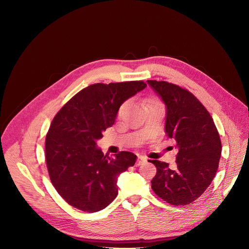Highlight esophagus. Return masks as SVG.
Masks as SVG:
<instances>
[{"instance_id":"obj_1","label":"esophagus","mask_w":249,"mask_h":249,"mask_svg":"<svg viewBox=\"0 0 249 249\" xmlns=\"http://www.w3.org/2000/svg\"><path fill=\"white\" fill-rule=\"evenodd\" d=\"M146 161H147V159H146L145 157H143V156H139V157H138V160H137V162H136V166L139 167V166H141L142 164H143V163L146 162Z\"/></svg>"}]
</instances>
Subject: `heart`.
Instances as JSON below:
<instances>
[{
  "label": "heart",
  "mask_w": 249,
  "mask_h": 249,
  "mask_svg": "<svg viewBox=\"0 0 249 249\" xmlns=\"http://www.w3.org/2000/svg\"><path fill=\"white\" fill-rule=\"evenodd\" d=\"M127 107H128V103H127V102L124 103V104L120 107V109H119V114H120V115L125 111V109L127 108Z\"/></svg>",
  "instance_id": "heart-1"
}]
</instances>
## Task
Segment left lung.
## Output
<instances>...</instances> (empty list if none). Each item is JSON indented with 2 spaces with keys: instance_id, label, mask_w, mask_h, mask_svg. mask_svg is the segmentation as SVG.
Listing matches in <instances>:
<instances>
[{
  "instance_id": "obj_1",
  "label": "left lung",
  "mask_w": 249,
  "mask_h": 249,
  "mask_svg": "<svg viewBox=\"0 0 249 249\" xmlns=\"http://www.w3.org/2000/svg\"><path fill=\"white\" fill-rule=\"evenodd\" d=\"M166 107L165 131L177 142V169L149 160L157 168L155 194L173 206H186L211 185L218 169L221 141L207 108L189 91L166 81L147 80Z\"/></svg>"
}]
</instances>
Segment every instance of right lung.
<instances>
[{
  "label": "right lung",
  "instance_id": "add662e5",
  "mask_svg": "<svg viewBox=\"0 0 249 249\" xmlns=\"http://www.w3.org/2000/svg\"><path fill=\"white\" fill-rule=\"evenodd\" d=\"M143 81L92 84L74 95L55 115L45 139L50 180L71 207L86 213L107 208L117 196V178L137 156L121 151L113 157L97 146L111 127L119 107L143 90Z\"/></svg>",
  "mask_w": 249,
  "mask_h": 249
}]
</instances>
